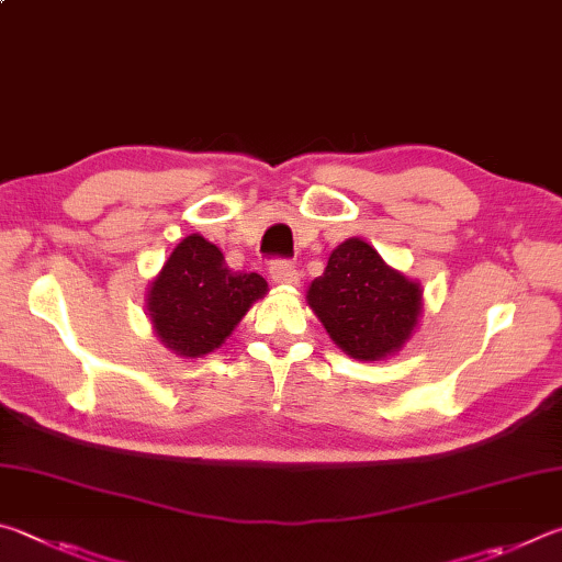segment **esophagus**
Masks as SVG:
<instances>
[{"instance_id": "obj_1", "label": "esophagus", "mask_w": 562, "mask_h": 562, "mask_svg": "<svg viewBox=\"0 0 562 562\" xmlns=\"http://www.w3.org/2000/svg\"><path fill=\"white\" fill-rule=\"evenodd\" d=\"M269 273L276 283H286V286H296L299 283V271L296 266L286 259H273L269 266Z\"/></svg>"}]
</instances>
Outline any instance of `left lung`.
Listing matches in <instances>:
<instances>
[{
	"instance_id": "8db88e82",
	"label": "left lung",
	"mask_w": 562,
	"mask_h": 562,
	"mask_svg": "<svg viewBox=\"0 0 562 562\" xmlns=\"http://www.w3.org/2000/svg\"><path fill=\"white\" fill-rule=\"evenodd\" d=\"M422 291L392 271L370 244L342 241L311 283L308 303L336 346L358 360L397 352L419 318Z\"/></svg>"
}]
</instances>
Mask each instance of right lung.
I'll return each instance as SVG.
<instances>
[{
    "label": "right lung",
    "mask_w": 562,
    "mask_h": 562,
    "mask_svg": "<svg viewBox=\"0 0 562 562\" xmlns=\"http://www.w3.org/2000/svg\"><path fill=\"white\" fill-rule=\"evenodd\" d=\"M266 291L259 273L232 271L214 244L192 234L175 246L153 281L147 311L167 348L200 358L222 346Z\"/></svg>",
    "instance_id": "1"
}]
</instances>
